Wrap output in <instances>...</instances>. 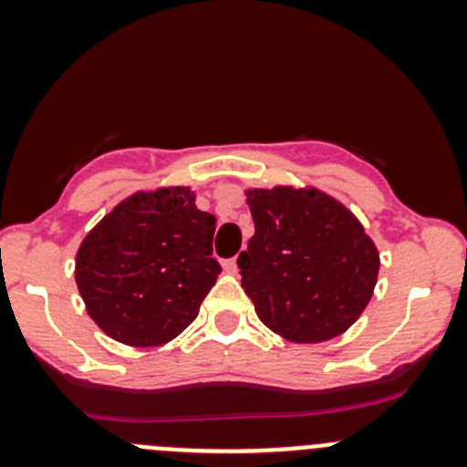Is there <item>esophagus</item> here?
I'll return each mask as SVG.
<instances>
[{
  "label": "esophagus",
  "mask_w": 467,
  "mask_h": 467,
  "mask_svg": "<svg viewBox=\"0 0 467 467\" xmlns=\"http://www.w3.org/2000/svg\"><path fill=\"white\" fill-rule=\"evenodd\" d=\"M223 271L225 273H230V275H237V271H239V266H237V260H225L223 262Z\"/></svg>",
  "instance_id": "obj_1"
}]
</instances>
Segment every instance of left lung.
<instances>
[{
    "instance_id": "1",
    "label": "left lung",
    "mask_w": 467,
    "mask_h": 467,
    "mask_svg": "<svg viewBox=\"0 0 467 467\" xmlns=\"http://www.w3.org/2000/svg\"><path fill=\"white\" fill-rule=\"evenodd\" d=\"M255 234L242 286L271 332L294 343L341 337L373 298L379 251L338 199L314 185L248 187Z\"/></svg>"
}]
</instances>
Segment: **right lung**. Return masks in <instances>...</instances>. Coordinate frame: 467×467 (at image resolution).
Wrapping results in <instances>:
<instances>
[{"mask_svg":"<svg viewBox=\"0 0 467 467\" xmlns=\"http://www.w3.org/2000/svg\"><path fill=\"white\" fill-rule=\"evenodd\" d=\"M216 219L192 187L140 190L119 201L77 251L78 294L94 323L133 348L164 346L196 317L221 266Z\"/></svg>","mask_w":467,"mask_h":467,"instance_id":"add662e5","label":"right lung"}]
</instances>
